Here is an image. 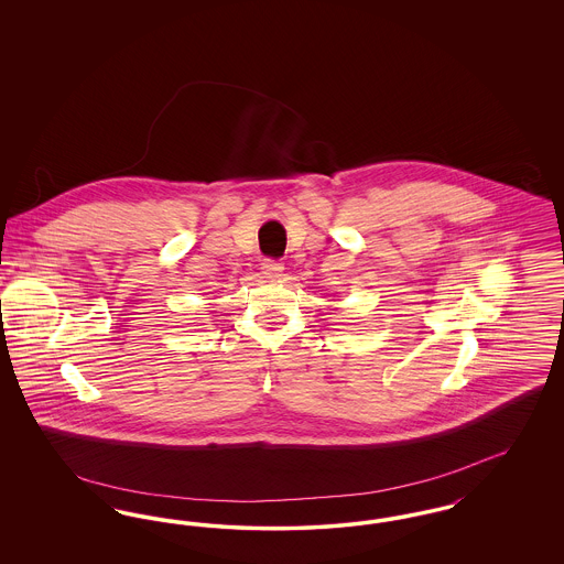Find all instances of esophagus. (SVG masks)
<instances>
[{
  "label": "esophagus",
  "mask_w": 564,
  "mask_h": 564,
  "mask_svg": "<svg viewBox=\"0 0 564 564\" xmlns=\"http://www.w3.org/2000/svg\"><path fill=\"white\" fill-rule=\"evenodd\" d=\"M262 274H264L267 279H279V276L283 274V264H281L279 260L267 258V260L262 262Z\"/></svg>",
  "instance_id": "1"
}]
</instances>
